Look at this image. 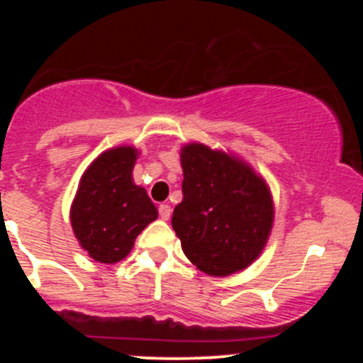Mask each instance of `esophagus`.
<instances>
[{
  "label": "esophagus",
  "mask_w": 363,
  "mask_h": 363,
  "mask_svg": "<svg viewBox=\"0 0 363 363\" xmlns=\"http://www.w3.org/2000/svg\"><path fill=\"white\" fill-rule=\"evenodd\" d=\"M158 215H160L162 220H169L170 215H172V210H170L169 205H160L158 206Z\"/></svg>",
  "instance_id": "1"
}]
</instances>
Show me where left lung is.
<instances>
[{"label":"left lung","mask_w":363,"mask_h":363,"mask_svg":"<svg viewBox=\"0 0 363 363\" xmlns=\"http://www.w3.org/2000/svg\"><path fill=\"white\" fill-rule=\"evenodd\" d=\"M182 201L172 228L182 251L211 277L247 268L273 227V199L264 179L234 155L201 143L181 150Z\"/></svg>","instance_id":"8db88e82"}]
</instances>
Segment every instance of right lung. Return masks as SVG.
I'll list each match as a JSON object with an SVG mask.
<instances>
[{
	"mask_svg": "<svg viewBox=\"0 0 363 363\" xmlns=\"http://www.w3.org/2000/svg\"><path fill=\"white\" fill-rule=\"evenodd\" d=\"M136 155L133 147L104 152L85 170L73 199L69 218L74 237L99 262L124 259L141 230L157 220L147 191L133 182Z\"/></svg>",
	"mask_w": 363,
	"mask_h": 363,
	"instance_id": "obj_1",
	"label": "right lung"
}]
</instances>
